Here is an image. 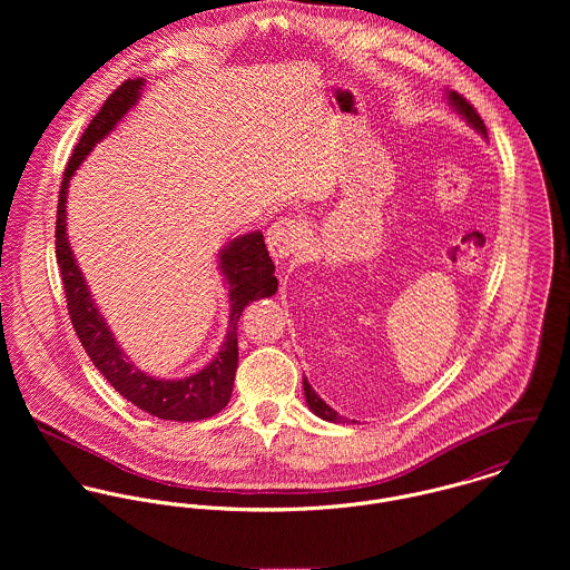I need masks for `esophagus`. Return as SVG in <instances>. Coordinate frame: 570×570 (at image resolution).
<instances>
[{
	"label": "esophagus",
	"instance_id": "esophagus-1",
	"mask_svg": "<svg viewBox=\"0 0 570 570\" xmlns=\"http://www.w3.org/2000/svg\"><path fill=\"white\" fill-rule=\"evenodd\" d=\"M305 233H307L305 224L296 217H283V219L274 222L272 228L267 230V237H265L269 254L276 261L287 258L289 254H294L301 247L303 239H305Z\"/></svg>",
	"mask_w": 570,
	"mask_h": 570
}]
</instances>
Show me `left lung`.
Instances as JSON below:
<instances>
[{
    "label": "left lung",
    "mask_w": 570,
    "mask_h": 570,
    "mask_svg": "<svg viewBox=\"0 0 570 570\" xmlns=\"http://www.w3.org/2000/svg\"><path fill=\"white\" fill-rule=\"evenodd\" d=\"M448 96H450V102H452V107L476 129V131H481L485 138H488V129H485V122H483V118L479 116V111H476V107L468 100V98H463L459 91H448ZM303 386H305V400H307V404L309 407L321 416V419H325V421H333V423H337V421H342V416L333 410V407L328 406L326 402H323L321 397H318V393L312 389V384L307 382V380H303Z\"/></svg>",
    "instance_id": "obj_1"
}]
</instances>
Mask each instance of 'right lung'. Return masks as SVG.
I'll list each match as a JSON object with an SVG mask.
<instances>
[{"label": "right lung", "instance_id": "right-lung-1", "mask_svg": "<svg viewBox=\"0 0 570 570\" xmlns=\"http://www.w3.org/2000/svg\"><path fill=\"white\" fill-rule=\"evenodd\" d=\"M142 79H129L118 85L100 107V111L91 118L87 129L82 131L79 145L63 170V181L59 188V206H57V263L63 278V289L68 298V314L72 326L81 340L82 348L91 357L94 366L105 375V380L134 406L170 421H199L217 414L230 402L235 373L239 364V318L247 303L274 296L278 289V281L274 276V263L267 254V247L261 233L244 235L226 245L219 254L222 272L230 292V325L222 351L217 357L202 368L199 373L186 380H156L145 375L131 364L122 348L116 344L111 331L98 314L91 294L82 281L81 269L72 256V249L66 235V193L70 177L91 151L96 142H100L118 120L136 105Z\"/></svg>", "mask_w": 570, "mask_h": 570}]
</instances>
